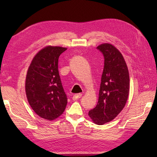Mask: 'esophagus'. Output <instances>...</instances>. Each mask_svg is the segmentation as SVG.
<instances>
[{
  "label": "esophagus",
  "instance_id": "esophagus-1",
  "mask_svg": "<svg viewBox=\"0 0 157 157\" xmlns=\"http://www.w3.org/2000/svg\"><path fill=\"white\" fill-rule=\"evenodd\" d=\"M82 94H76L73 96V101H75V100H78L82 97Z\"/></svg>",
  "mask_w": 157,
  "mask_h": 157
}]
</instances>
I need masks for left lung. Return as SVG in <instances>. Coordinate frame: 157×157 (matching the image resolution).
Instances as JSON below:
<instances>
[{"instance_id": "obj_1", "label": "left lung", "mask_w": 157, "mask_h": 157, "mask_svg": "<svg viewBox=\"0 0 157 157\" xmlns=\"http://www.w3.org/2000/svg\"><path fill=\"white\" fill-rule=\"evenodd\" d=\"M96 48L104 56V69L98 103L88 115L93 122L103 125L115 119L125 106L129 95V77L125 60L114 46L102 44Z\"/></svg>"}]
</instances>
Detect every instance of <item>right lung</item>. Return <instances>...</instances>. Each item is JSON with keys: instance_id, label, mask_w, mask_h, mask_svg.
Returning a JSON list of instances; mask_svg holds the SVG:
<instances>
[{"instance_id": "add662e5", "label": "right lung", "mask_w": 157, "mask_h": 157, "mask_svg": "<svg viewBox=\"0 0 157 157\" xmlns=\"http://www.w3.org/2000/svg\"><path fill=\"white\" fill-rule=\"evenodd\" d=\"M66 50L51 46L42 49L33 59L26 75L29 104L36 114L50 121L62 115L67 103L58 69L59 56Z\"/></svg>"}]
</instances>
